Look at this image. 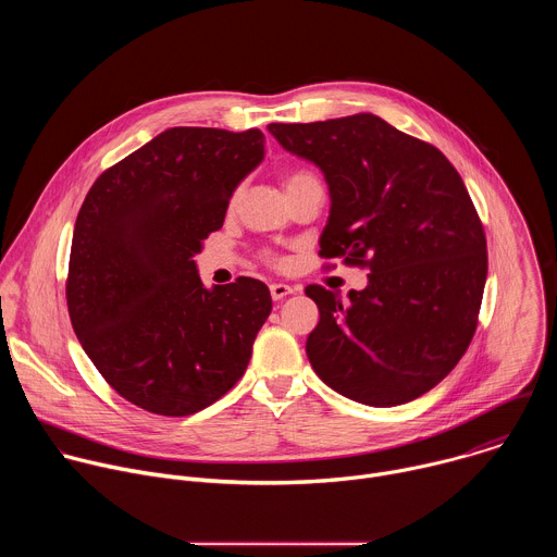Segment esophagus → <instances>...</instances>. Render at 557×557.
<instances>
[{
  "label": "esophagus",
  "mask_w": 557,
  "mask_h": 557,
  "mask_svg": "<svg viewBox=\"0 0 557 557\" xmlns=\"http://www.w3.org/2000/svg\"><path fill=\"white\" fill-rule=\"evenodd\" d=\"M290 293H295V288L288 286V284H271V297H273L275 301L288 297Z\"/></svg>",
  "instance_id": "esophagus-1"
}]
</instances>
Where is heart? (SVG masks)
<instances>
[{"label":"heart","instance_id":"obj_1","mask_svg":"<svg viewBox=\"0 0 557 557\" xmlns=\"http://www.w3.org/2000/svg\"><path fill=\"white\" fill-rule=\"evenodd\" d=\"M310 178H314V176L308 174V172H304V170H293V172H286V174L282 176V183H284V189H290L293 185H297V183H301V181H310Z\"/></svg>","mask_w":557,"mask_h":557}]
</instances>
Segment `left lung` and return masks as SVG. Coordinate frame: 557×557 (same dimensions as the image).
<instances>
[{"instance_id": "left-lung-1", "label": "left lung", "mask_w": 557, "mask_h": 557, "mask_svg": "<svg viewBox=\"0 0 557 557\" xmlns=\"http://www.w3.org/2000/svg\"><path fill=\"white\" fill-rule=\"evenodd\" d=\"M269 132L324 172L320 256L370 269L350 301L306 286L320 308L306 339L312 370L357 404L414 401L454 370L479 326L487 240L462 178L441 149L366 112Z\"/></svg>"}]
</instances>
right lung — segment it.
Returning a JSON list of instances; mask_svg holds the SVG:
<instances>
[{
    "mask_svg": "<svg viewBox=\"0 0 557 557\" xmlns=\"http://www.w3.org/2000/svg\"><path fill=\"white\" fill-rule=\"evenodd\" d=\"M262 158L260 129L172 127L106 170L76 215L72 329L101 376L151 414H196L249 366L273 308L267 284L209 290L194 256Z\"/></svg>",
    "mask_w": 557,
    "mask_h": 557,
    "instance_id": "add662e5",
    "label": "right lung"
}]
</instances>
